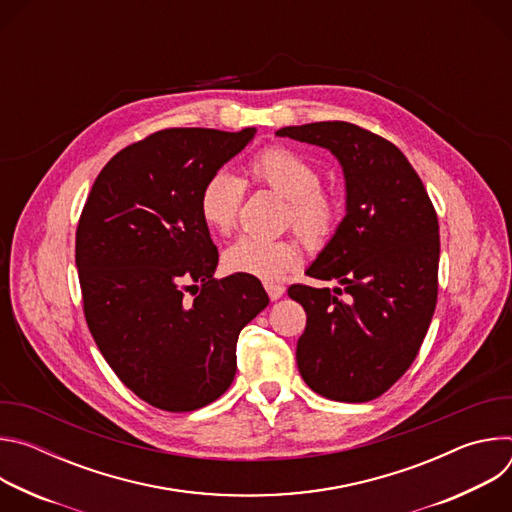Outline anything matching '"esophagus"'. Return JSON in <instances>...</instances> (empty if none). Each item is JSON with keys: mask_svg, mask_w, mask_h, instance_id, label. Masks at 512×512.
Segmentation results:
<instances>
[{"mask_svg": "<svg viewBox=\"0 0 512 512\" xmlns=\"http://www.w3.org/2000/svg\"><path fill=\"white\" fill-rule=\"evenodd\" d=\"M265 289H267V296L275 302L279 300L283 294H285V287L281 283H265Z\"/></svg>", "mask_w": 512, "mask_h": 512, "instance_id": "esophagus-1", "label": "esophagus"}]
</instances>
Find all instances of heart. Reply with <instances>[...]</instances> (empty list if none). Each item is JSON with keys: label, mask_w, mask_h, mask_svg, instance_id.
I'll return each instance as SVG.
<instances>
[{"label": "heart", "mask_w": 512, "mask_h": 512, "mask_svg": "<svg viewBox=\"0 0 512 512\" xmlns=\"http://www.w3.org/2000/svg\"><path fill=\"white\" fill-rule=\"evenodd\" d=\"M249 176L255 184L267 186L289 200V223L310 247L330 241L338 223V202L322 190L320 170L302 154L273 145L249 162ZM245 184L229 170L212 172L200 188L198 210L208 229L229 233L241 210ZM302 261V249L289 239L239 237L225 249L223 263L233 273L275 281Z\"/></svg>", "instance_id": "obj_1"}]
</instances>
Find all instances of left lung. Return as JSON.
I'll return each mask as SVG.
<instances>
[{"mask_svg": "<svg viewBox=\"0 0 512 512\" xmlns=\"http://www.w3.org/2000/svg\"><path fill=\"white\" fill-rule=\"evenodd\" d=\"M279 137L306 141L340 162L346 214L306 275L340 287L296 283L306 310L298 369L318 395L364 403L383 395L415 360L437 302L440 227L403 152L346 121L291 125Z\"/></svg>", "mask_w": 512, "mask_h": 512, "instance_id": "8db88e82", "label": "left lung"}]
</instances>
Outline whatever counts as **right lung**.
I'll use <instances>...</instances> for the list:
<instances>
[{
    "label": "right lung",
    "instance_id": "1",
    "mask_svg": "<svg viewBox=\"0 0 512 512\" xmlns=\"http://www.w3.org/2000/svg\"><path fill=\"white\" fill-rule=\"evenodd\" d=\"M255 133H152L107 162L85 202L75 259L89 330L121 383L158 409L221 397L241 330L269 304L257 277L214 279L218 251L198 210L206 178Z\"/></svg>",
    "mask_w": 512,
    "mask_h": 512
}]
</instances>
